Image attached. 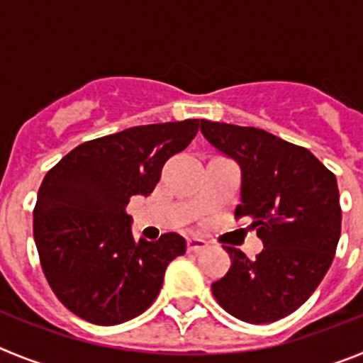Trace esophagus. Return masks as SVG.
Segmentation results:
<instances>
[{"mask_svg":"<svg viewBox=\"0 0 363 363\" xmlns=\"http://www.w3.org/2000/svg\"><path fill=\"white\" fill-rule=\"evenodd\" d=\"M207 247V242L201 238H187V251L189 252H198Z\"/></svg>","mask_w":363,"mask_h":363,"instance_id":"obj_1","label":"esophagus"}]
</instances>
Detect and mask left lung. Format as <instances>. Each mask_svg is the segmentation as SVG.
I'll return each mask as SVG.
<instances>
[{
    "instance_id": "8db88e82",
    "label": "left lung",
    "mask_w": 363,
    "mask_h": 363,
    "mask_svg": "<svg viewBox=\"0 0 363 363\" xmlns=\"http://www.w3.org/2000/svg\"><path fill=\"white\" fill-rule=\"evenodd\" d=\"M203 138L242 171L236 218H249L264 249L249 259L223 247L230 269L211 285L234 318L271 323L314 293L335 258L342 229L336 176L303 147L240 125L201 120Z\"/></svg>"
}]
</instances>
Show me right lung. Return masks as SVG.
<instances>
[{"mask_svg":"<svg viewBox=\"0 0 363 363\" xmlns=\"http://www.w3.org/2000/svg\"><path fill=\"white\" fill-rule=\"evenodd\" d=\"M198 120L130 127L70 150L43 178L34 242L50 289L96 325H118L149 309L167 265L185 255L176 233L136 240L125 207L149 196L165 162L194 140Z\"/></svg>","mask_w":363,"mask_h":363,"instance_id":"add662e5","label":"right lung"}]
</instances>
